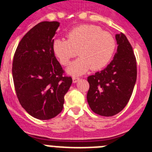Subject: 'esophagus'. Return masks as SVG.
<instances>
[{
	"label": "esophagus",
	"mask_w": 152,
	"mask_h": 152,
	"mask_svg": "<svg viewBox=\"0 0 152 152\" xmlns=\"http://www.w3.org/2000/svg\"><path fill=\"white\" fill-rule=\"evenodd\" d=\"M72 80H73L74 83H77V81L80 80V78H79L78 77H72Z\"/></svg>",
	"instance_id": "34e87169"
}]
</instances>
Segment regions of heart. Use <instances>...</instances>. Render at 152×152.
Here are the masks:
<instances>
[{
    "label": "heart",
    "instance_id": "obj_1",
    "mask_svg": "<svg viewBox=\"0 0 152 152\" xmlns=\"http://www.w3.org/2000/svg\"><path fill=\"white\" fill-rule=\"evenodd\" d=\"M116 48V42L111 33L95 25H81L67 33V39L58 38L53 42L55 56L63 65L79 55L80 58L71 63L67 72L80 75L91 68L100 70L110 61Z\"/></svg>",
    "mask_w": 152,
    "mask_h": 152
}]
</instances>
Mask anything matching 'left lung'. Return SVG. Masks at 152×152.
<instances>
[{"mask_svg":"<svg viewBox=\"0 0 152 152\" xmlns=\"http://www.w3.org/2000/svg\"><path fill=\"white\" fill-rule=\"evenodd\" d=\"M117 52L113 60L95 75L88 77L87 94L93 112L113 116L127 105L137 78L136 58L131 44L123 33L116 35Z\"/></svg>","mask_w":152,"mask_h":152,"instance_id":"left-lung-1","label":"left lung"}]
</instances>
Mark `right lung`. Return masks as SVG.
Instances as JSON below:
<instances>
[{"instance_id":"add662e5","label":"right lung","mask_w":152,"mask_h":152,"mask_svg":"<svg viewBox=\"0 0 152 152\" xmlns=\"http://www.w3.org/2000/svg\"><path fill=\"white\" fill-rule=\"evenodd\" d=\"M59 23L43 21L19 42L12 67L19 102L33 117L45 120L61 112L72 83L56 58L52 45Z\"/></svg>"}]
</instances>
